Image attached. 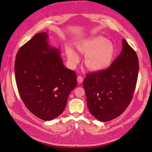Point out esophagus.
<instances>
[{
    "mask_svg": "<svg viewBox=\"0 0 152 152\" xmlns=\"http://www.w3.org/2000/svg\"><path fill=\"white\" fill-rule=\"evenodd\" d=\"M77 82L79 83H81L82 82H83V77L81 76H79L77 78Z\"/></svg>",
    "mask_w": 152,
    "mask_h": 152,
    "instance_id": "34e87169",
    "label": "esophagus"
}]
</instances>
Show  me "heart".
<instances>
[{"label":"heart","instance_id":"heart-1","mask_svg":"<svg viewBox=\"0 0 152 152\" xmlns=\"http://www.w3.org/2000/svg\"><path fill=\"white\" fill-rule=\"evenodd\" d=\"M76 48L85 55V64L88 69L100 72L110 67L116 56V50L113 43L100 36H94L76 43ZM66 55L70 63L76 66L80 61L79 55L72 48L66 49Z\"/></svg>","mask_w":152,"mask_h":152}]
</instances>
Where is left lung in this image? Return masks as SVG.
Returning a JSON list of instances; mask_svg holds the SVG:
<instances>
[{
	"label": "left lung",
	"mask_w": 152,
	"mask_h": 152,
	"mask_svg": "<svg viewBox=\"0 0 152 152\" xmlns=\"http://www.w3.org/2000/svg\"><path fill=\"white\" fill-rule=\"evenodd\" d=\"M138 58L135 50L123 39V49L106 70L88 73L83 81L90 113L106 122L120 116L131 102L137 82Z\"/></svg>",
	"instance_id": "8db88e82"
}]
</instances>
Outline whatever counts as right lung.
Returning a JSON list of instances; mask_svg holds the SVG:
<instances>
[{"label": "right lung", "instance_id": "add662e5", "mask_svg": "<svg viewBox=\"0 0 152 152\" xmlns=\"http://www.w3.org/2000/svg\"><path fill=\"white\" fill-rule=\"evenodd\" d=\"M61 50L51 47L46 32L38 33L18 50L15 75L20 96L29 111L49 121L62 114L76 74L65 67Z\"/></svg>", "mask_w": 152, "mask_h": 152}]
</instances>
